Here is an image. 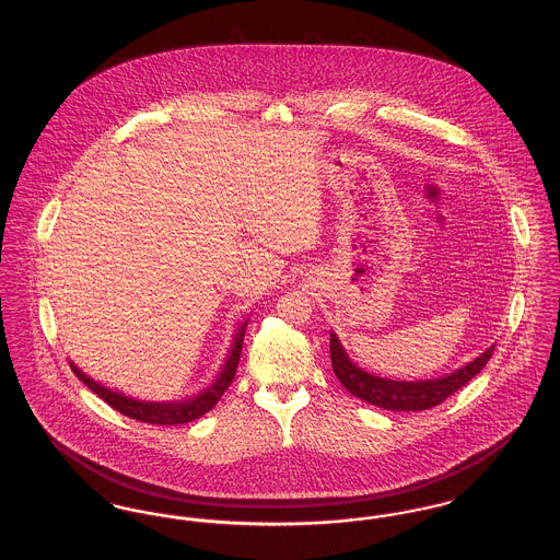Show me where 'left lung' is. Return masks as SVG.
<instances>
[{
  "instance_id": "8db88e82",
  "label": "left lung",
  "mask_w": 560,
  "mask_h": 560,
  "mask_svg": "<svg viewBox=\"0 0 560 560\" xmlns=\"http://www.w3.org/2000/svg\"><path fill=\"white\" fill-rule=\"evenodd\" d=\"M329 354H331V368L336 377L354 397L368 400L382 409L422 411L434 405H441L462 386H466L487 365V361L493 354V347L487 348L472 363L453 372L452 375H445L441 380H427V382H395V380H384V377L363 372L348 359L347 350L342 348L334 331L329 338Z\"/></svg>"
}]
</instances>
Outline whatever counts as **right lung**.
Returning a JSON list of instances; mask_svg holds the SVG:
<instances>
[{
    "instance_id": "obj_1",
    "label": "right lung",
    "mask_w": 560,
    "mask_h": 560,
    "mask_svg": "<svg viewBox=\"0 0 560 560\" xmlns=\"http://www.w3.org/2000/svg\"><path fill=\"white\" fill-rule=\"evenodd\" d=\"M245 327L247 323H243L235 336V342L231 348V354L222 368V372L218 373L215 382L208 390H203L201 395H197L195 399L183 400V402H140V400L128 399L119 393H113L105 386L96 384L94 380H90L85 373L80 372L73 363H71V370L80 377L81 382L92 390L96 393L101 399L108 402L115 411L138 420V422H147V424H161V427H176V424H187L197 420L199 416L208 413L212 409L213 405L220 400V397L224 395V390L231 386L235 372H237V365H240L241 347H243V336H245Z\"/></svg>"
}]
</instances>
